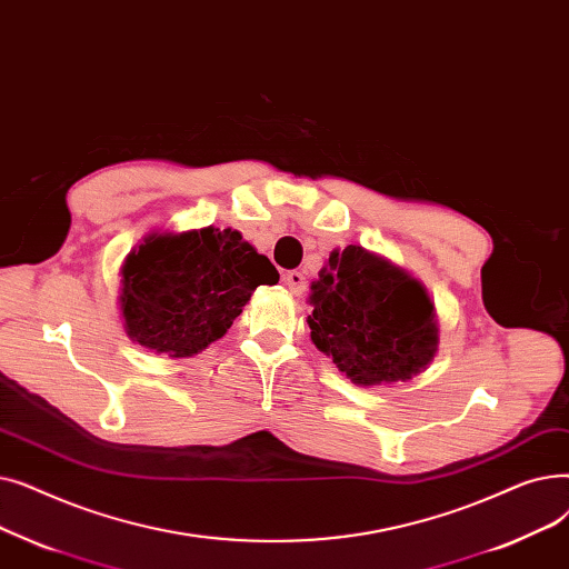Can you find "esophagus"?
<instances>
[{
    "label": "esophagus",
    "instance_id": "obj_1",
    "mask_svg": "<svg viewBox=\"0 0 569 569\" xmlns=\"http://www.w3.org/2000/svg\"><path fill=\"white\" fill-rule=\"evenodd\" d=\"M282 282H284V284L289 287V291L296 293V296H301V293L306 291V287H308L306 276L301 273V270H287V273L282 276Z\"/></svg>",
    "mask_w": 569,
    "mask_h": 569
}]
</instances>
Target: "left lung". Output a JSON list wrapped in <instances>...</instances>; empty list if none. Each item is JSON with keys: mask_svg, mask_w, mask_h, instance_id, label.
Returning <instances> with one entry per match:
<instances>
[{"mask_svg": "<svg viewBox=\"0 0 569 569\" xmlns=\"http://www.w3.org/2000/svg\"><path fill=\"white\" fill-rule=\"evenodd\" d=\"M310 289V338L355 385L408 382L436 357V308L423 284L385 257L333 250Z\"/></svg>", "mask_w": 569, "mask_h": 569, "instance_id": "1", "label": "left lung"}]
</instances>
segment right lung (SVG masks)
Instances as JSON below:
<instances>
[{
	"instance_id": "add662e5",
	"label": "right lung",
	"mask_w": 569,
	"mask_h": 569,
	"mask_svg": "<svg viewBox=\"0 0 569 569\" xmlns=\"http://www.w3.org/2000/svg\"><path fill=\"white\" fill-rule=\"evenodd\" d=\"M280 273L236 229L148 233L122 266L127 336L157 355L194 357L220 340L259 284Z\"/></svg>"
}]
</instances>
